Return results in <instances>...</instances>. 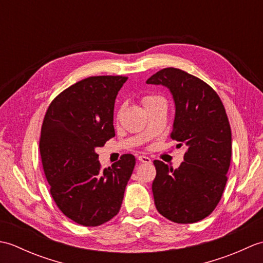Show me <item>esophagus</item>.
Listing matches in <instances>:
<instances>
[{"label": "esophagus", "instance_id": "1", "mask_svg": "<svg viewBox=\"0 0 263 263\" xmlns=\"http://www.w3.org/2000/svg\"><path fill=\"white\" fill-rule=\"evenodd\" d=\"M138 160L140 161V163H143V164L152 163V159H150L149 157H146V156H138Z\"/></svg>", "mask_w": 263, "mask_h": 263}]
</instances>
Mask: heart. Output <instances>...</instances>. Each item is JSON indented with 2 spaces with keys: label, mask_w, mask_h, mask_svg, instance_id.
<instances>
[{
  "label": "heart",
  "mask_w": 263,
  "mask_h": 263,
  "mask_svg": "<svg viewBox=\"0 0 263 263\" xmlns=\"http://www.w3.org/2000/svg\"><path fill=\"white\" fill-rule=\"evenodd\" d=\"M160 102H165V100L161 98V97H158V96H148L146 98H143V104L144 106H150L153 104H157V103H160Z\"/></svg>",
  "instance_id": "1"
}]
</instances>
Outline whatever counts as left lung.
Segmentation results:
<instances>
[{
    "label": "left lung",
    "instance_id": "left-lung-1",
    "mask_svg": "<svg viewBox=\"0 0 263 263\" xmlns=\"http://www.w3.org/2000/svg\"><path fill=\"white\" fill-rule=\"evenodd\" d=\"M168 89L175 104L171 137L185 149L176 170L155 160L153 194L160 215L177 224L209 216L224 192L232 157V132L214 89L175 68L158 71L146 81Z\"/></svg>",
    "mask_w": 263,
    "mask_h": 263
}]
</instances>
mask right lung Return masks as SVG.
Here are the masks:
<instances>
[{
	"label": "right lung",
	"instance_id": "1",
	"mask_svg": "<svg viewBox=\"0 0 263 263\" xmlns=\"http://www.w3.org/2000/svg\"><path fill=\"white\" fill-rule=\"evenodd\" d=\"M126 77H90L55 98L44 117L41 156L60 210L83 226H99L119 214L136 165L123 155L102 170L96 148L115 137L114 105Z\"/></svg>",
	"mask_w": 263,
	"mask_h": 263
}]
</instances>
